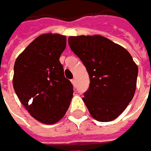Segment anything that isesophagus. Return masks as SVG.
Returning a JSON list of instances; mask_svg holds the SVG:
<instances>
[{
  "label": "esophagus",
  "mask_w": 151,
  "mask_h": 151,
  "mask_svg": "<svg viewBox=\"0 0 151 151\" xmlns=\"http://www.w3.org/2000/svg\"><path fill=\"white\" fill-rule=\"evenodd\" d=\"M71 82H72V84H73V86H76V79H72V80H71Z\"/></svg>",
  "instance_id": "esophagus-1"
}]
</instances>
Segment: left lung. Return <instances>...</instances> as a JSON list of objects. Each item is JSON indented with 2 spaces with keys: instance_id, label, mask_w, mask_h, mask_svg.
I'll use <instances>...</instances> for the list:
<instances>
[{
  "instance_id": "obj_1",
  "label": "left lung",
  "mask_w": 151,
  "mask_h": 151,
  "mask_svg": "<svg viewBox=\"0 0 151 151\" xmlns=\"http://www.w3.org/2000/svg\"><path fill=\"white\" fill-rule=\"evenodd\" d=\"M70 48L90 76L82 100L95 120L108 122L122 113L136 91L138 68L123 47L95 35L69 36Z\"/></svg>"
}]
</instances>
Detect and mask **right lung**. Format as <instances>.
<instances>
[{"label":"right lung","instance_id":"obj_1","mask_svg":"<svg viewBox=\"0 0 151 151\" xmlns=\"http://www.w3.org/2000/svg\"><path fill=\"white\" fill-rule=\"evenodd\" d=\"M65 47V35H41L18 56L14 67L16 95L31 116L46 124L59 121L73 98L72 83L59 60Z\"/></svg>","mask_w":151,"mask_h":151}]
</instances>
